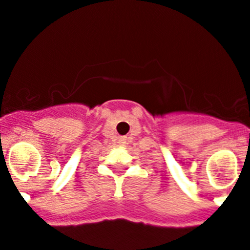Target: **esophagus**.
<instances>
[{
  "instance_id": "1",
  "label": "esophagus",
  "mask_w": 250,
  "mask_h": 250,
  "mask_svg": "<svg viewBox=\"0 0 250 250\" xmlns=\"http://www.w3.org/2000/svg\"><path fill=\"white\" fill-rule=\"evenodd\" d=\"M121 141H122V143H125V142H127V137H123V138L121 139Z\"/></svg>"
}]
</instances>
